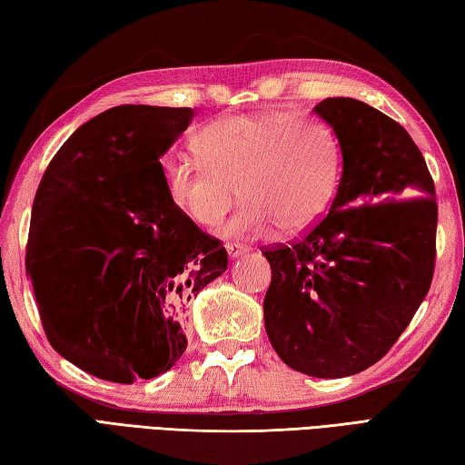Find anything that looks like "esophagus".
Here are the masks:
<instances>
[{
    "instance_id": "obj_1",
    "label": "esophagus",
    "mask_w": 465,
    "mask_h": 465,
    "mask_svg": "<svg viewBox=\"0 0 465 465\" xmlns=\"http://www.w3.org/2000/svg\"><path fill=\"white\" fill-rule=\"evenodd\" d=\"M225 250H227V253H230V258H240V255L250 252L248 245L235 243V242H227V243H225Z\"/></svg>"
}]
</instances>
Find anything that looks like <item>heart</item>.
I'll return each mask as SVG.
<instances>
[{"mask_svg":"<svg viewBox=\"0 0 465 465\" xmlns=\"http://www.w3.org/2000/svg\"><path fill=\"white\" fill-rule=\"evenodd\" d=\"M200 162L167 157L163 180L177 212L200 227L225 223L227 235L308 230L328 210L338 187L341 150L333 127L288 112L222 117L195 134Z\"/></svg>","mask_w":465,"mask_h":465,"instance_id":"b5f03b06","label":"heart"}]
</instances>
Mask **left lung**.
I'll return each instance as SVG.
<instances>
[{
	"label": "left lung",
	"instance_id": "obj_1",
	"mask_svg": "<svg viewBox=\"0 0 465 465\" xmlns=\"http://www.w3.org/2000/svg\"><path fill=\"white\" fill-rule=\"evenodd\" d=\"M343 170L330 212L290 245H265V331L292 370L343 378L380 361L426 298L436 268L433 180L410 134L375 107L328 97Z\"/></svg>",
	"mask_w": 465,
	"mask_h": 465
}]
</instances>
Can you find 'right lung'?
I'll use <instances>...</instances> for the list:
<instances>
[{
    "instance_id": "obj_1",
    "label": "right lung",
    "mask_w": 465,
    "mask_h": 465,
    "mask_svg": "<svg viewBox=\"0 0 465 465\" xmlns=\"http://www.w3.org/2000/svg\"><path fill=\"white\" fill-rule=\"evenodd\" d=\"M192 107L117 105L67 137L39 182L25 270L52 348L132 383L182 358L187 302L227 270L222 242L177 212L160 157Z\"/></svg>"
}]
</instances>
